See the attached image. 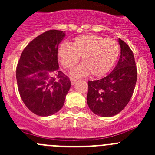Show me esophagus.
I'll use <instances>...</instances> for the list:
<instances>
[{"instance_id": "34e87169", "label": "esophagus", "mask_w": 155, "mask_h": 155, "mask_svg": "<svg viewBox=\"0 0 155 155\" xmlns=\"http://www.w3.org/2000/svg\"><path fill=\"white\" fill-rule=\"evenodd\" d=\"M70 82H71V85H73L76 82H77V79H73V78H70Z\"/></svg>"}]
</instances>
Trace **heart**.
<instances>
[{
    "label": "heart",
    "mask_w": 155,
    "mask_h": 155,
    "mask_svg": "<svg viewBox=\"0 0 155 155\" xmlns=\"http://www.w3.org/2000/svg\"><path fill=\"white\" fill-rule=\"evenodd\" d=\"M58 58L61 64L72 69L82 60L71 74L82 77L90 74L101 77L114 66L120 54L119 43L114 39H107L96 34H85L76 37L71 44L62 43L58 48Z\"/></svg>",
    "instance_id": "heart-1"
}]
</instances>
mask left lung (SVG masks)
<instances>
[{
    "mask_svg": "<svg viewBox=\"0 0 155 155\" xmlns=\"http://www.w3.org/2000/svg\"><path fill=\"white\" fill-rule=\"evenodd\" d=\"M121 56L114 70L106 77L88 81L87 103L91 110L102 117H112L127 105L137 79L134 53L125 42L118 39Z\"/></svg>",
    "mask_w": 155,
    "mask_h": 155,
    "instance_id": "8db88e82",
    "label": "left lung"
}]
</instances>
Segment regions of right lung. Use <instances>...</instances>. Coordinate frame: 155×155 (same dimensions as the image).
<instances>
[{
  "label": "right lung",
  "mask_w": 155,
  "mask_h": 155,
  "mask_svg": "<svg viewBox=\"0 0 155 155\" xmlns=\"http://www.w3.org/2000/svg\"><path fill=\"white\" fill-rule=\"evenodd\" d=\"M65 33L49 30L30 42L16 68L17 85L29 110L40 116L58 112L70 89V79L58 70V48Z\"/></svg>",
  "instance_id": "obj_1"
}]
</instances>
